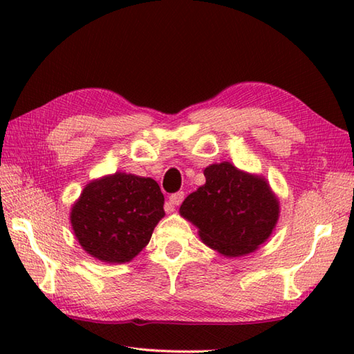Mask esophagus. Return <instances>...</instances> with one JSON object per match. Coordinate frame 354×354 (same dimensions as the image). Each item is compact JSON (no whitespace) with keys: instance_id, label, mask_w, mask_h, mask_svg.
<instances>
[{"instance_id":"1","label":"esophagus","mask_w":354,"mask_h":354,"mask_svg":"<svg viewBox=\"0 0 354 354\" xmlns=\"http://www.w3.org/2000/svg\"><path fill=\"white\" fill-rule=\"evenodd\" d=\"M184 198H185L184 192H178L175 194H171V196L169 198V202H170V205H171V212H173V207L181 204V202L184 201Z\"/></svg>"}]
</instances>
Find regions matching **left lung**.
I'll use <instances>...</instances> for the list:
<instances>
[{
  "label": "left lung",
  "mask_w": 354,
  "mask_h": 354,
  "mask_svg": "<svg viewBox=\"0 0 354 354\" xmlns=\"http://www.w3.org/2000/svg\"><path fill=\"white\" fill-rule=\"evenodd\" d=\"M204 175L205 184L185 198L179 214L198 228L202 242L225 257L259 250L280 217V201L266 178L228 161L208 165Z\"/></svg>",
  "instance_id": "8db88e82"
}]
</instances>
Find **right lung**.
Instances as JSON below:
<instances>
[{
    "instance_id": "add662e5",
    "label": "right lung",
    "mask_w": 354,
    "mask_h": 354,
    "mask_svg": "<svg viewBox=\"0 0 354 354\" xmlns=\"http://www.w3.org/2000/svg\"><path fill=\"white\" fill-rule=\"evenodd\" d=\"M164 216V194L155 179L115 171L85 185L70 222L91 257L122 265L146 248Z\"/></svg>"
}]
</instances>
